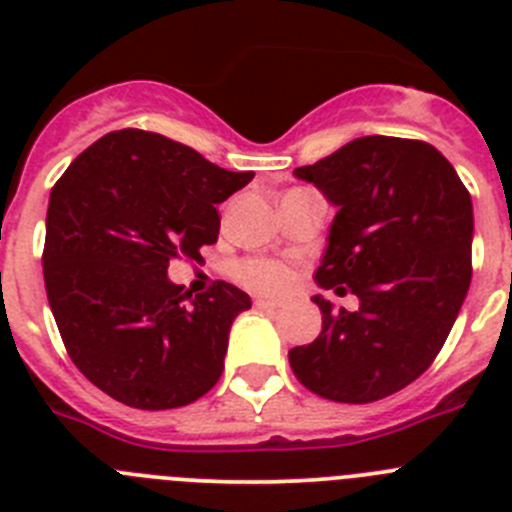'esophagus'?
<instances>
[{"instance_id":"esophagus-1","label":"esophagus","mask_w":512,"mask_h":512,"mask_svg":"<svg viewBox=\"0 0 512 512\" xmlns=\"http://www.w3.org/2000/svg\"><path fill=\"white\" fill-rule=\"evenodd\" d=\"M256 307H259V310H279V302L264 300V297H259V300H256Z\"/></svg>"}]
</instances>
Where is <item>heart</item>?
Listing matches in <instances>:
<instances>
[{"mask_svg": "<svg viewBox=\"0 0 512 512\" xmlns=\"http://www.w3.org/2000/svg\"><path fill=\"white\" fill-rule=\"evenodd\" d=\"M238 279L251 289L266 292V295H282L292 287V271L279 261H246V264L238 266Z\"/></svg>", "mask_w": 512, "mask_h": 512, "instance_id": "obj_1", "label": "heart"}]
</instances>
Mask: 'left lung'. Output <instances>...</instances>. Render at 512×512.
<instances>
[{
	"instance_id": "obj_1",
	"label": "left lung",
	"mask_w": 512,
	"mask_h": 512,
	"mask_svg": "<svg viewBox=\"0 0 512 512\" xmlns=\"http://www.w3.org/2000/svg\"><path fill=\"white\" fill-rule=\"evenodd\" d=\"M336 207L318 287L359 297L289 351L295 377L336 402L395 395L431 366L472 282V197L454 166L423 140L364 135L295 169Z\"/></svg>"
}]
</instances>
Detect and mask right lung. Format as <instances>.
<instances>
[{
  "instance_id": "add662e5",
  "label": "right lung",
  "mask_w": 512,
  "mask_h": 512,
  "mask_svg": "<svg viewBox=\"0 0 512 512\" xmlns=\"http://www.w3.org/2000/svg\"><path fill=\"white\" fill-rule=\"evenodd\" d=\"M253 171H228L146 130H117L51 189L43 274L79 372L140 410L189 405L223 374L228 333L251 297L228 282L184 302L174 259L217 241V207Z\"/></svg>"
}]
</instances>
